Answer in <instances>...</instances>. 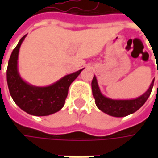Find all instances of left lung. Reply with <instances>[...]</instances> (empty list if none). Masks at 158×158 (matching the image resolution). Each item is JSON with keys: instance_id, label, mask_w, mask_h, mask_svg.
Returning a JSON list of instances; mask_svg holds the SVG:
<instances>
[{"instance_id": "1", "label": "left lung", "mask_w": 158, "mask_h": 158, "mask_svg": "<svg viewBox=\"0 0 158 158\" xmlns=\"http://www.w3.org/2000/svg\"><path fill=\"white\" fill-rule=\"evenodd\" d=\"M154 85V79L151 82L149 88L140 97L133 99H112L107 98L101 92L97 77L94 76L91 82L92 94L98 108L106 114L112 117H125L135 112L145 104Z\"/></svg>"}]
</instances>
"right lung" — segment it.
<instances>
[{
	"label": "right lung",
	"mask_w": 158,
	"mask_h": 158,
	"mask_svg": "<svg viewBox=\"0 0 158 158\" xmlns=\"http://www.w3.org/2000/svg\"><path fill=\"white\" fill-rule=\"evenodd\" d=\"M19 40L10 55L7 69V82L13 100L23 111L34 116H47L59 112L65 104L70 84L80 75V69L67 75L48 86H35L24 81L18 71V55L22 43Z\"/></svg>",
	"instance_id": "add662e5"
}]
</instances>
